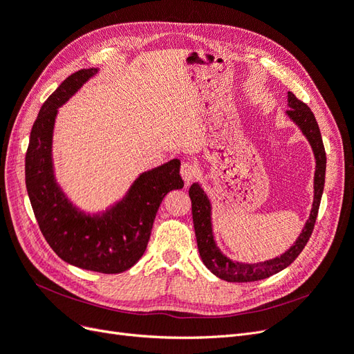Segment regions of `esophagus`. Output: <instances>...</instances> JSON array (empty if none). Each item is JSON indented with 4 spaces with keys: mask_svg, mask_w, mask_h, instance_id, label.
<instances>
[{
    "mask_svg": "<svg viewBox=\"0 0 354 354\" xmlns=\"http://www.w3.org/2000/svg\"><path fill=\"white\" fill-rule=\"evenodd\" d=\"M197 175V170L191 163H182L180 166V176L185 180V184H191Z\"/></svg>",
    "mask_w": 354,
    "mask_h": 354,
    "instance_id": "1",
    "label": "esophagus"
}]
</instances>
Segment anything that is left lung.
<instances>
[{
	"label": "left lung",
	"mask_w": 354,
	"mask_h": 354,
	"mask_svg": "<svg viewBox=\"0 0 354 354\" xmlns=\"http://www.w3.org/2000/svg\"><path fill=\"white\" fill-rule=\"evenodd\" d=\"M288 110L285 111L287 118L297 124V128L309 141L315 157V176H313V203L309 219L306 221L303 230L297 239L290 245V248L277 257L257 261V263H245L238 261L226 256L216 243L213 232V218H212V201L206 191L198 182H194L189 187V198L192 204V221L194 230H196V238L198 245V253L206 268L218 278L227 282H253L269 278L282 269L288 268L297 256L303 252L304 245L309 241L313 226L316 222V216L319 210V204L324 194L325 185V170H326V154L322 142L321 131H319L317 122L312 110L307 107L303 101H300L292 93L288 91L287 95Z\"/></svg>",
	"instance_id": "8db88e82"
}]
</instances>
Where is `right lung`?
Wrapping results in <instances>:
<instances>
[{
  "instance_id": "right-lung-1",
  "label": "right lung",
  "mask_w": 354,
  "mask_h": 354,
  "mask_svg": "<svg viewBox=\"0 0 354 354\" xmlns=\"http://www.w3.org/2000/svg\"><path fill=\"white\" fill-rule=\"evenodd\" d=\"M100 69L71 75L44 102L33 123L25 162L26 189L42 235L66 263L100 273H120L138 261L150 239L156 213L166 194L180 189L178 158L140 174L124 196L100 212L75 204L59 184L53 138L59 109Z\"/></svg>"
}]
</instances>
